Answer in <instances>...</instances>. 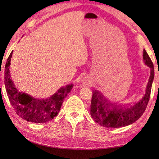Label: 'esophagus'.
I'll return each mask as SVG.
<instances>
[{
  "label": "esophagus",
  "mask_w": 159,
  "mask_h": 159,
  "mask_svg": "<svg viewBox=\"0 0 159 159\" xmlns=\"http://www.w3.org/2000/svg\"><path fill=\"white\" fill-rule=\"evenodd\" d=\"M82 83H83V85H86L88 84V80H82Z\"/></svg>",
  "instance_id": "34e87169"
}]
</instances>
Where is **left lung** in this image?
Here are the masks:
<instances>
[{
	"mask_svg": "<svg viewBox=\"0 0 159 159\" xmlns=\"http://www.w3.org/2000/svg\"><path fill=\"white\" fill-rule=\"evenodd\" d=\"M143 61L150 68V76L142 98L132 105H114L107 100L98 91H93L90 115L99 125L106 128H120L133 124L144 114L150 98L151 90L154 78V68L152 60L144 49Z\"/></svg>",
	"mask_w": 159,
	"mask_h": 159,
	"instance_id": "obj_1",
	"label": "left lung"
}]
</instances>
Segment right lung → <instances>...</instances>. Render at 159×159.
Masks as SVG:
<instances>
[{
    "label": "right lung",
    "mask_w": 159,
    "mask_h": 159,
    "mask_svg": "<svg viewBox=\"0 0 159 159\" xmlns=\"http://www.w3.org/2000/svg\"><path fill=\"white\" fill-rule=\"evenodd\" d=\"M13 52V51H12ZM12 52L5 67V86L10 104L17 115L29 122L47 123L53 119L60 111L64 98L71 90L74 84L62 86L52 96L45 99L35 98L22 91H19L11 79L10 66Z\"/></svg>",
    "instance_id": "right-lung-1"
}]
</instances>
